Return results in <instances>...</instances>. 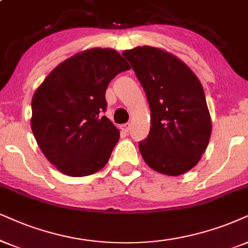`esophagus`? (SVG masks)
Segmentation results:
<instances>
[{"instance_id":"1","label":"esophagus","mask_w":248,"mask_h":248,"mask_svg":"<svg viewBox=\"0 0 248 248\" xmlns=\"http://www.w3.org/2000/svg\"><path fill=\"white\" fill-rule=\"evenodd\" d=\"M130 127H131V124H129V122H128V124H122V126H121V129H122V131H124V133H128V131L130 130Z\"/></svg>"}]
</instances>
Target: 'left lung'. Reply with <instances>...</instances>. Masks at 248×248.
I'll return each mask as SVG.
<instances>
[{
    "instance_id": "1",
    "label": "left lung",
    "mask_w": 248,
    "mask_h": 248,
    "mask_svg": "<svg viewBox=\"0 0 248 248\" xmlns=\"http://www.w3.org/2000/svg\"><path fill=\"white\" fill-rule=\"evenodd\" d=\"M151 109V128L139 149L158 173L178 176L198 164L208 145L212 119L205 93L186 62L164 49L143 46L126 50Z\"/></svg>"
}]
</instances>
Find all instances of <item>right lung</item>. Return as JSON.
<instances>
[{
    "mask_svg": "<svg viewBox=\"0 0 248 248\" xmlns=\"http://www.w3.org/2000/svg\"><path fill=\"white\" fill-rule=\"evenodd\" d=\"M130 68L109 48L78 52L50 72L32 98L31 128L49 162L82 177L108 164L120 131L102 112L115 75Z\"/></svg>",
    "mask_w": 248,
    "mask_h": 248,
    "instance_id": "right-lung-1",
    "label": "right lung"
}]
</instances>
